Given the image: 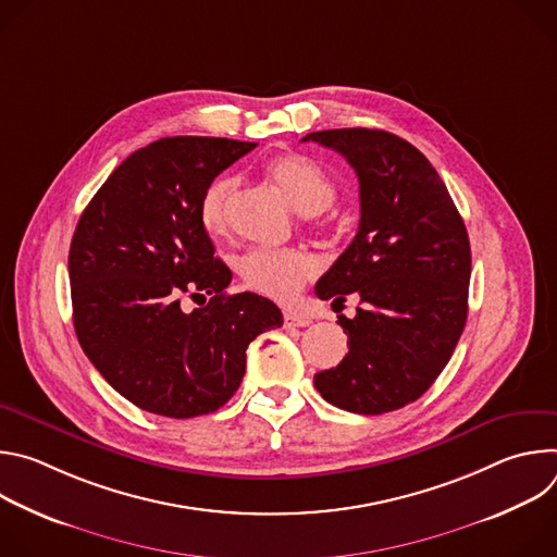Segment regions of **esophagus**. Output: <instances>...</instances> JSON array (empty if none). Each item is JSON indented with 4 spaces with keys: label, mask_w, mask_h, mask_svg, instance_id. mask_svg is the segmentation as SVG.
<instances>
[{
    "label": "esophagus",
    "mask_w": 557,
    "mask_h": 557,
    "mask_svg": "<svg viewBox=\"0 0 557 557\" xmlns=\"http://www.w3.org/2000/svg\"><path fill=\"white\" fill-rule=\"evenodd\" d=\"M310 322H312L310 317H306V314H301V312H293V310L284 312V326H286V329H304V326H308Z\"/></svg>",
    "instance_id": "obj_1"
}]
</instances>
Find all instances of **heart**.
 <instances>
[{
	"label": "heart",
	"mask_w": 557,
	"mask_h": 557,
	"mask_svg": "<svg viewBox=\"0 0 557 557\" xmlns=\"http://www.w3.org/2000/svg\"><path fill=\"white\" fill-rule=\"evenodd\" d=\"M269 178L290 205L317 215L335 202L337 187L326 170L304 153H282L267 165ZM237 189L233 176L213 178L198 202V218L207 233L224 235L231 224V207ZM237 273L247 288L277 301H290L314 273V262L299 249H253L237 260Z\"/></svg>",
	"instance_id": "1"
}]
</instances>
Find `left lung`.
<instances>
[{
    "mask_svg": "<svg viewBox=\"0 0 557 557\" xmlns=\"http://www.w3.org/2000/svg\"><path fill=\"white\" fill-rule=\"evenodd\" d=\"M359 178L355 240L320 277V299L361 308L339 326L348 355L317 372L314 387L346 412L399 410L436 381L467 322L471 251L465 222L436 170L408 140L383 129L310 132Z\"/></svg>",
    "mask_w": 557,
    "mask_h": 557,
    "instance_id": "left-lung-1",
    "label": "left lung"
}]
</instances>
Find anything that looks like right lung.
Segmentation results:
<instances>
[{"mask_svg":"<svg viewBox=\"0 0 557 557\" xmlns=\"http://www.w3.org/2000/svg\"><path fill=\"white\" fill-rule=\"evenodd\" d=\"M258 143L172 136L136 149L78 218L67 273L74 331L103 379L136 408L191 419L240 387L249 344L282 326L256 293L228 295L198 218L205 187ZM187 294L210 295L191 313Z\"/></svg>","mask_w":557,"mask_h":557,"instance_id":"obj_1","label":"right lung"}]
</instances>
